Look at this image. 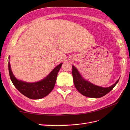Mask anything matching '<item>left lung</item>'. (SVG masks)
Instances as JSON below:
<instances>
[{"instance_id":"8db88e82","label":"left lung","mask_w":130,"mask_h":130,"mask_svg":"<svg viewBox=\"0 0 130 130\" xmlns=\"http://www.w3.org/2000/svg\"><path fill=\"white\" fill-rule=\"evenodd\" d=\"M72 75L75 87L82 95L89 98H99L109 93L118 82V80L115 84L108 87H103L94 85L82 77L75 67L72 66Z\"/></svg>"}]
</instances>
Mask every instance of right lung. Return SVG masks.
<instances>
[{
  "label": "right lung",
  "mask_w": 130,
  "mask_h": 130,
  "mask_svg": "<svg viewBox=\"0 0 130 130\" xmlns=\"http://www.w3.org/2000/svg\"><path fill=\"white\" fill-rule=\"evenodd\" d=\"M10 59V57L9 58ZM63 63L56 66L50 73L41 81L27 82L18 80L11 70L9 62V71L11 80L14 87L25 96L31 99H40L48 95L52 91L56 81L57 74Z\"/></svg>",
  "instance_id": "obj_1"
}]
</instances>
